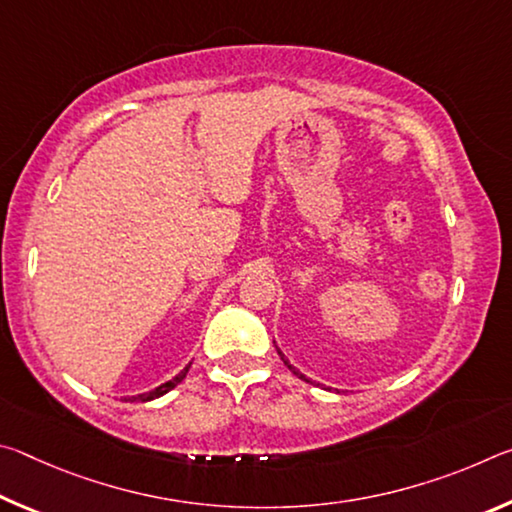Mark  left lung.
<instances>
[{
    "instance_id": "8db88e82",
    "label": "left lung",
    "mask_w": 512,
    "mask_h": 512,
    "mask_svg": "<svg viewBox=\"0 0 512 512\" xmlns=\"http://www.w3.org/2000/svg\"><path fill=\"white\" fill-rule=\"evenodd\" d=\"M273 343H275V341H273ZM275 348H277V345H275ZM277 354H280V359L284 361V366H289V370L293 372V375H296V377H298V379H302V381H307V384H314V381H311L309 377H305V375H302V372H300L298 368H293V366H291V363H289V359H287V357H284V354L280 352V348H277Z\"/></svg>"
}]
</instances>
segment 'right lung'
Instances as JSON below:
<instances>
[{"instance_id":"obj_1","label":"right lung","mask_w":512,"mask_h":512,"mask_svg":"<svg viewBox=\"0 0 512 512\" xmlns=\"http://www.w3.org/2000/svg\"><path fill=\"white\" fill-rule=\"evenodd\" d=\"M189 366H192V363H189ZM189 366H185L183 370L178 372L176 377L173 379H169V381H164L162 386H158V388H153V391H149V393H142V395H133V397H128V402H151V400H155V397H162V395H167L171 388H176L180 381L185 379V375H187V370H189Z\"/></svg>"}]
</instances>
